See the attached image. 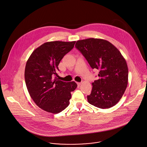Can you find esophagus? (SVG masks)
I'll return each mask as SVG.
<instances>
[{
    "label": "esophagus",
    "instance_id": "esophagus-1",
    "mask_svg": "<svg viewBox=\"0 0 147 147\" xmlns=\"http://www.w3.org/2000/svg\"><path fill=\"white\" fill-rule=\"evenodd\" d=\"M77 84H78V86H80L81 84V82H77Z\"/></svg>",
    "mask_w": 147,
    "mask_h": 147
}]
</instances>
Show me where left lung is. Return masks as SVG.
Instances as JSON below:
<instances>
[{
  "label": "left lung",
  "mask_w": 147,
  "mask_h": 147,
  "mask_svg": "<svg viewBox=\"0 0 147 147\" xmlns=\"http://www.w3.org/2000/svg\"><path fill=\"white\" fill-rule=\"evenodd\" d=\"M75 47L93 69H99V79L92 83L88 102L99 108H109L120 100L128 83V68L119 49L107 40L89 38L77 41Z\"/></svg>",
  "instance_id": "left-lung-1"
}]
</instances>
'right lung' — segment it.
Here are the masks:
<instances>
[{
    "label": "right lung",
    "mask_w": 147,
    "mask_h": 147,
    "mask_svg": "<svg viewBox=\"0 0 147 147\" xmlns=\"http://www.w3.org/2000/svg\"><path fill=\"white\" fill-rule=\"evenodd\" d=\"M76 41L47 42L31 54L26 64L25 79L28 92L35 104L42 109L58 113L68 107L71 92L77 88L74 81L58 80V66L71 51Z\"/></svg>",
    "instance_id": "right-lung-1"
}]
</instances>
